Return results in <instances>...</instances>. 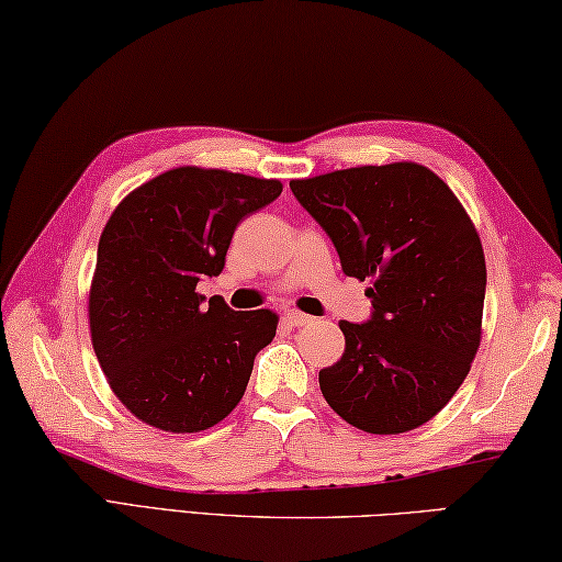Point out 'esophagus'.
<instances>
[{
    "label": "esophagus",
    "instance_id": "obj_1",
    "mask_svg": "<svg viewBox=\"0 0 562 562\" xmlns=\"http://www.w3.org/2000/svg\"><path fill=\"white\" fill-rule=\"evenodd\" d=\"M310 322H312V316L310 314H302L297 310H292V312L284 314V324H288V326H302V324H310Z\"/></svg>",
    "mask_w": 562,
    "mask_h": 562
}]
</instances>
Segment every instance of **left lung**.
<instances>
[{
    "instance_id": "left-lung-1",
    "label": "left lung",
    "mask_w": 562,
    "mask_h": 562,
    "mask_svg": "<svg viewBox=\"0 0 562 562\" xmlns=\"http://www.w3.org/2000/svg\"><path fill=\"white\" fill-rule=\"evenodd\" d=\"M290 189L329 233L373 314L339 322L346 349L319 371L324 401L371 435H401L442 411L482 344L486 262L447 183L415 161L336 169Z\"/></svg>"
}]
</instances>
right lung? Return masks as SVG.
<instances>
[{
    "mask_svg": "<svg viewBox=\"0 0 562 562\" xmlns=\"http://www.w3.org/2000/svg\"><path fill=\"white\" fill-rule=\"evenodd\" d=\"M282 193L278 179L177 167L130 191L108 218L88 294L90 341L117 401L165 432L233 413L278 331L270 310L236 312L196 290L226 265L233 231Z\"/></svg>",
    "mask_w": 562,
    "mask_h": 562,
    "instance_id": "right-lung-1",
    "label": "right lung"
}]
</instances>
